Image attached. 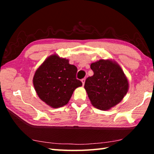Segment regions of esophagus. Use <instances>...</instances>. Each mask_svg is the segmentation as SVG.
I'll return each mask as SVG.
<instances>
[{
    "instance_id": "esophagus-1",
    "label": "esophagus",
    "mask_w": 154,
    "mask_h": 154,
    "mask_svg": "<svg viewBox=\"0 0 154 154\" xmlns=\"http://www.w3.org/2000/svg\"><path fill=\"white\" fill-rule=\"evenodd\" d=\"M85 82V78H83V79H82V83H83V85H84Z\"/></svg>"
}]
</instances>
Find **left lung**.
Returning a JSON list of instances; mask_svg holds the SVG:
<instances>
[{"label":"left lung","instance_id":"1","mask_svg":"<svg viewBox=\"0 0 154 154\" xmlns=\"http://www.w3.org/2000/svg\"><path fill=\"white\" fill-rule=\"evenodd\" d=\"M93 76L85 80L84 88L92 105L109 110L120 103L128 90V82L120 66L111 60L101 59L90 65Z\"/></svg>","mask_w":154,"mask_h":154}]
</instances>
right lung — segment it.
I'll return each mask as SVG.
<instances>
[{"instance_id": "add662e5", "label": "right lung", "mask_w": 154, "mask_h": 154, "mask_svg": "<svg viewBox=\"0 0 154 154\" xmlns=\"http://www.w3.org/2000/svg\"><path fill=\"white\" fill-rule=\"evenodd\" d=\"M69 62L54 54L43 62L34 75L33 85L36 94L52 108L66 105L74 90L82 85L76 78L77 68Z\"/></svg>"}]
</instances>
